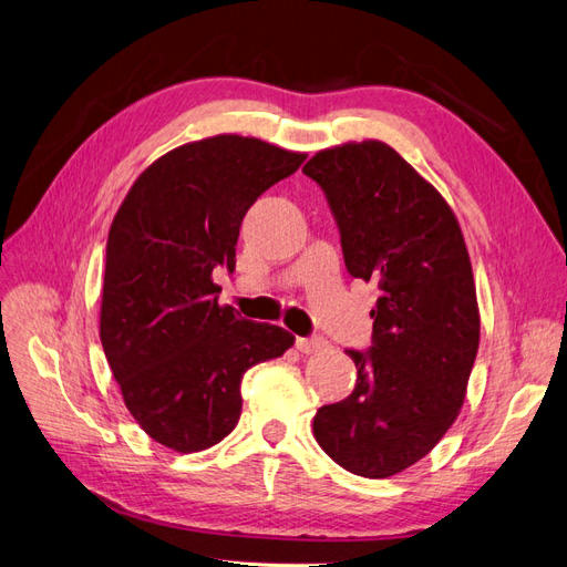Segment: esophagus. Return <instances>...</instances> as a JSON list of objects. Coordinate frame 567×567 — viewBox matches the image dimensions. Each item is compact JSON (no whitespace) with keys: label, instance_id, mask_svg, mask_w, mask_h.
Here are the masks:
<instances>
[{"label":"esophagus","instance_id":"1","mask_svg":"<svg viewBox=\"0 0 567 567\" xmlns=\"http://www.w3.org/2000/svg\"><path fill=\"white\" fill-rule=\"evenodd\" d=\"M296 348L302 352V354H315V352H321L329 348V342H326L323 338L319 336H312V338H296Z\"/></svg>","mask_w":567,"mask_h":567}]
</instances>
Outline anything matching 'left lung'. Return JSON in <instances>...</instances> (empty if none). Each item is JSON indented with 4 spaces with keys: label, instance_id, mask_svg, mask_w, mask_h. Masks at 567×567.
<instances>
[{
    "label": "left lung",
    "instance_id": "1",
    "mask_svg": "<svg viewBox=\"0 0 567 567\" xmlns=\"http://www.w3.org/2000/svg\"><path fill=\"white\" fill-rule=\"evenodd\" d=\"M329 200L354 279L379 284L350 398L315 416L319 447L362 477L414 466L456 421L480 342L471 257L452 208L398 151L352 142L302 167Z\"/></svg>",
    "mask_w": 567,
    "mask_h": 567
}]
</instances>
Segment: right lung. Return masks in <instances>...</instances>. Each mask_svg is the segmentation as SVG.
<instances>
[{
  "label": "right lung",
  "instance_id": "obj_1",
  "mask_svg": "<svg viewBox=\"0 0 567 567\" xmlns=\"http://www.w3.org/2000/svg\"><path fill=\"white\" fill-rule=\"evenodd\" d=\"M305 158L238 134L184 144L144 169L113 217L101 346L130 414L169 450L225 440L244 373L293 346L281 326L221 307L213 271H234L248 208Z\"/></svg>",
  "mask_w": 567,
  "mask_h": 567
}]
</instances>
